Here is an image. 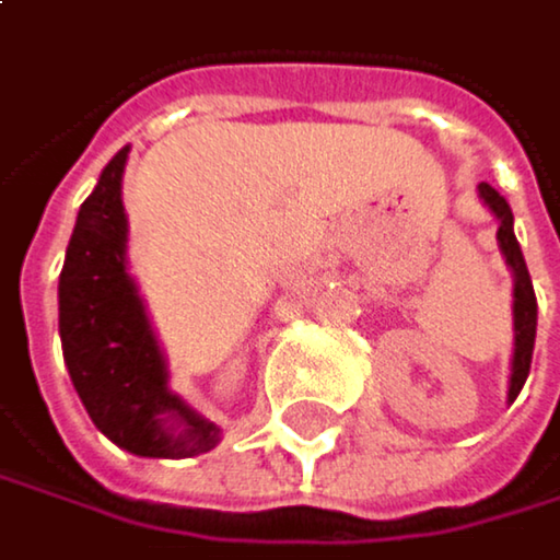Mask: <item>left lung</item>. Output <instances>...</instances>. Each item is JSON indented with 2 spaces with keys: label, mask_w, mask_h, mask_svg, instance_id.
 <instances>
[{
  "label": "left lung",
  "mask_w": 560,
  "mask_h": 560,
  "mask_svg": "<svg viewBox=\"0 0 560 560\" xmlns=\"http://www.w3.org/2000/svg\"><path fill=\"white\" fill-rule=\"evenodd\" d=\"M479 199L482 206H489V212L499 219V248L502 258L512 271V331H515V348H512V374H509V404L518 397V390L528 381L532 371V351H535V328H538V302H535V289H532V275L522 255V245L515 238V215L509 209V202L489 186L479 183Z\"/></svg>",
  "instance_id": "1"
}]
</instances>
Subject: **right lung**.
<instances>
[{
	"label": "right lung",
	"instance_id": "1",
	"mask_svg": "<svg viewBox=\"0 0 560 560\" xmlns=\"http://www.w3.org/2000/svg\"><path fill=\"white\" fill-rule=\"evenodd\" d=\"M130 147L101 170L81 202L58 278V335L71 384L91 423L147 459L209 453L222 430L170 390V368L127 268L124 166Z\"/></svg>",
	"mask_w": 560,
	"mask_h": 560
}]
</instances>
